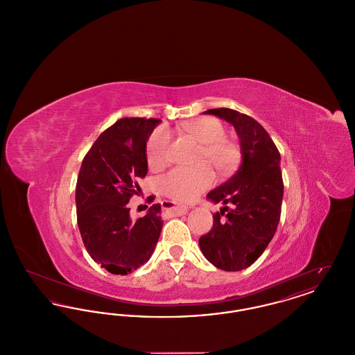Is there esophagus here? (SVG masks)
I'll use <instances>...</instances> for the list:
<instances>
[{
    "label": "esophagus",
    "instance_id": "obj_1",
    "mask_svg": "<svg viewBox=\"0 0 355 355\" xmlns=\"http://www.w3.org/2000/svg\"><path fill=\"white\" fill-rule=\"evenodd\" d=\"M165 210H168V213L171 216H182V214L187 213L189 206L177 205L174 202H165Z\"/></svg>",
    "mask_w": 355,
    "mask_h": 355
}]
</instances>
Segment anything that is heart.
I'll return each instance as SVG.
<instances>
[{
	"label": "heart",
	"instance_id": "1",
	"mask_svg": "<svg viewBox=\"0 0 355 355\" xmlns=\"http://www.w3.org/2000/svg\"><path fill=\"white\" fill-rule=\"evenodd\" d=\"M182 130L203 144L201 159L211 162L220 171L236 165L238 149L236 144L225 138V125L213 117L196 119L184 125ZM171 133L165 126L157 128L148 139L146 158L152 169H161L169 162ZM214 182V173L209 165L197 168H175L161 178L164 193L175 200L189 202L196 200L205 189Z\"/></svg>",
	"mask_w": 355,
	"mask_h": 355
}]
</instances>
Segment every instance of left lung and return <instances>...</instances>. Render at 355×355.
Instances as JSON below:
<instances>
[{"label":"left lung","instance_id":"obj_1","mask_svg":"<svg viewBox=\"0 0 355 355\" xmlns=\"http://www.w3.org/2000/svg\"><path fill=\"white\" fill-rule=\"evenodd\" d=\"M230 122L241 142V165L207 198L225 206L213 216L211 230L200 238L205 258L225 271L249 268L275 234L284 197L281 154L255 119L233 109L203 112Z\"/></svg>","mask_w":355,"mask_h":355}]
</instances>
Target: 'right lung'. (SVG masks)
<instances>
[{
    "label": "right lung",
    "instance_id": "obj_1",
    "mask_svg": "<svg viewBox=\"0 0 355 355\" xmlns=\"http://www.w3.org/2000/svg\"><path fill=\"white\" fill-rule=\"evenodd\" d=\"M159 121L119 119L96 139L78 173V229L86 252L112 274L126 275L146 263L162 230L159 203L138 220H132L128 206L146 177V142Z\"/></svg>",
    "mask_w": 355,
    "mask_h": 355
}]
</instances>
